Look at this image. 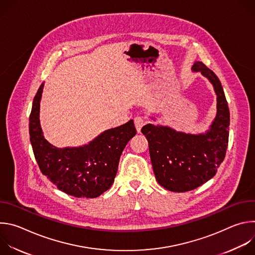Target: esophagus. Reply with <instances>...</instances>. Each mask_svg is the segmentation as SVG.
<instances>
[{
  "mask_svg": "<svg viewBox=\"0 0 255 255\" xmlns=\"http://www.w3.org/2000/svg\"><path fill=\"white\" fill-rule=\"evenodd\" d=\"M146 123V119L142 116H137L134 118V124H135V128L137 130V132L139 133L141 131V128L143 127V125Z\"/></svg>",
  "mask_w": 255,
  "mask_h": 255,
  "instance_id": "esophagus-1",
  "label": "esophagus"
}]
</instances>
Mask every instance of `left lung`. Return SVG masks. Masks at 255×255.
I'll use <instances>...</instances> for the list:
<instances>
[{
  "instance_id": "left-lung-1",
  "label": "left lung",
  "mask_w": 255,
  "mask_h": 255,
  "mask_svg": "<svg viewBox=\"0 0 255 255\" xmlns=\"http://www.w3.org/2000/svg\"><path fill=\"white\" fill-rule=\"evenodd\" d=\"M192 70L201 72L217 96V113L210 128L198 134L153 124L141 129L148 141L157 183L175 193L192 191L211 179L224 160L228 146L230 113L221 82L202 61H196Z\"/></svg>"
}]
</instances>
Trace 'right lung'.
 <instances>
[{"label":"right lung","mask_w":255,"mask_h":255,"mask_svg":"<svg viewBox=\"0 0 255 255\" xmlns=\"http://www.w3.org/2000/svg\"><path fill=\"white\" fill-rule=\"evenodd\" d=\"M44 83L34 97L29 118L33 152L41 172L61 192L76 198H97L111 188L126 144L135 136L133 120L108 129L88 144L58 148L49 143L40 125Z\"/></svg>","instance_id":"add662e5"}]
</instances>
